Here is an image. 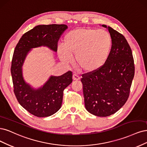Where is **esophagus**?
<instances>
[{
	"instance_id": "obj_1",
	"label": "esophagus",
	"mask_w": 147,
	"mask_h": 147,
	"mask_svg": "<svg viewBox=\"0 0 147 147\" xmlns=\"http://www.w3.org/2000/svg\"><path fill=\"white\" fill-rule=\"evenodd\" d=\"M73 79L74 80H80V77H79V76L74 74L73 76Z\"/></svg>"
}]
</instances>
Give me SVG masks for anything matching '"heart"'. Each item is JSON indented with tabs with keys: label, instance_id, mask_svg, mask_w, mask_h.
<instances>
[{
	"label": "heart",
	"instance_id": "1",
	"mask_svg": "<svg viewBox=\"0 0 147 147\" xmlns=\"http://www.w3.org/2000/svg\"><path fill=\"white\" fill-rule=\"evenodd\" d=\"M112 40L105 30L79 28L67 33L63 46L59 47L60 60L69 64L74 55L77 67L86 73H92L102 68L111 52Z\"/></svg>",
	"mask_w": 147,
	"mask_h": 147
}]
</instances>
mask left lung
Segmentation results:
<instances>
[{
	"instance_id": "1",
	"label": "left lung",
	"mask_w": 147,
	"mask_h": 147,
	"mask_svg": "<svg viewBox=\"0 0 147 147\" xmlns=\"http://www.w3.org/2000/svg\"><path fill=\"white\" fill-rule=\"evenodd\" d=\"M112 40L111 54L102 68L82 76L84 103L87 111L98 117L117 112L129 97L134 76L132 51L125 36L110 26L102 24Z\"/></svg>"
}]
</instances>
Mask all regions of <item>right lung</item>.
<instances>
[{
	"mask_svg": "<svg viewBox=\"0 0 147 147\" xmlns=\"http://www.w3.org/2000/svg\"><path fill=\"white\" fill-rule=\"evenodd\" d=\"M67 29L65 24L38 25L22 36L14 51L11 67L14 93L19 103L38 117L51 116L60 109L64 89L73 81L72 72L69 71L59 76H51L42 86L36 88L24 79L23 64L34 48L47 47L56 53L57 42Z\"/></svg>",
	"mask_w": 147,
	"mask_h": 147,
	"instance_id": "obj_1",
	"label": "right lung"
}]
</instances>
